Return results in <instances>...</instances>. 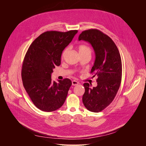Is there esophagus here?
I'll return each mask as SVG.
<instances>
[{
    "instance_id": "obj_1",
    "label": "esophagus",
    "mask_w": 146,
    "mask_h": 146,
    "mask_svg": "<svg viewBox=\"0 0 146 146\" xmlns=\"http://www.w3.org/2000/svg\"><path fill=\"white\" fill-rule=\"evenodd\" d=\"M72 86H77V85L78 84V82L77 81H76V80H73V81H72Z\"/></svg>"
}]
</instances>
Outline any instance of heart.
Wrapping results in <instances>:
<instances>
[{
	"mask_svg": "<svg viewBox=\"0 0 146 146\" xmlns=\"http://www.w3.org/2000/svg\"><path fill=\"white\" fill-rule=\"evenodd\" d=\"M78 52L80 54H90L91 55V49L90 47H88V46L87 45H84V44H81V45H80L78 47ZM67 51H68V49H65L63 53H62V57L64 58L66 52H67Z\"/></svg>",
	"mask_w": 146,
	"mask_h": 146,
	"instance_id": "obj_1",
	"label": "heart"
}]
</instances>
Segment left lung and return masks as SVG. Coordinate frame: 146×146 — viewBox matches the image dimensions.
<instances>
[{"label":"left lung","mask_w":146,"mask_h":146,"mask_svg":"<svg viewBox=\"0 0 146 146\" xmlns=\"http://www.w3.org/2000/svg\"><path fill=\"white\" fill-rule=\"evenodd\" d=\"M81 40L89 42L94 50L96 58L91 73L94 74L92 77H97L98 84L91 88V85L84 83L82 102L87 109L98 113L113 102L119 90L122 78L121 58L113 40L98 29L82 32L78 37V40Z\"/></svg>","instance_id":"1"}]
</instances>
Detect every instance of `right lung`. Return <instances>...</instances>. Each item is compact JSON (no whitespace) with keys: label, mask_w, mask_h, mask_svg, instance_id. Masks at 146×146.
Instances as JSON below:
<instances>
[{"label":"right lung","mask_w":146,"mask_h":146,"mask_svg":"<svg viewBox=\"0 0 146 146\" xmlns=\"http://www.w3.org/2000/svg\"><path fill=\"white\" fill-rule=\"evenodd\" d=\"M77 32H45L33 41L25 54L21 70L23 85L35 106L41 110L55 111L66 100L71 80L65 78L57 83L52 81L51 73L60 65L62 51Z\"/></svg>","instance_id":"add662e5"}]
</instances>
